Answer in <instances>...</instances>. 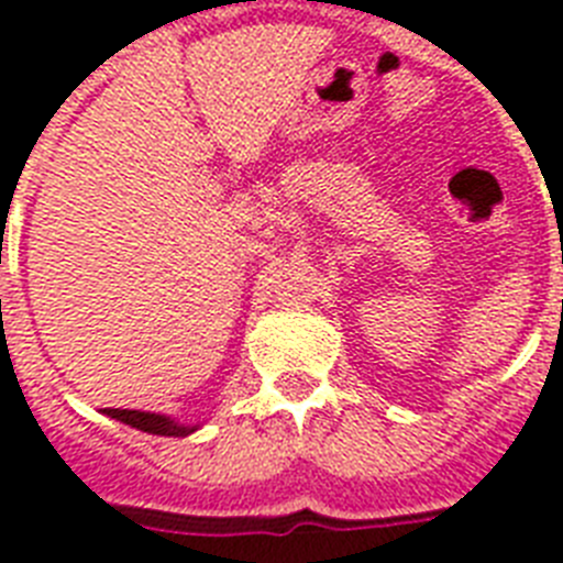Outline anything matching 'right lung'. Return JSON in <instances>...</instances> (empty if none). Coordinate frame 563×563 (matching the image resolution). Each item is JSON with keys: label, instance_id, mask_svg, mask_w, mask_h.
Masks as SVG:
<instances>
[{"label": "right lung", "instance_id": "add662e5", "mask_svg": "<svg viewBox=\"0 0 563 563\" xmlns=\"http://www.w3.org/2000/svg\"><path fill=\"white\" fill-rule=\"evenodd\" d=\"M108 418H117L128 427L148 432V435H166V438H187L201 423H180V420L169 418V415H157V411H140V409H104Z\"/></svg>", "mask_w": 563, "mask_h": 563}]
</instances>
